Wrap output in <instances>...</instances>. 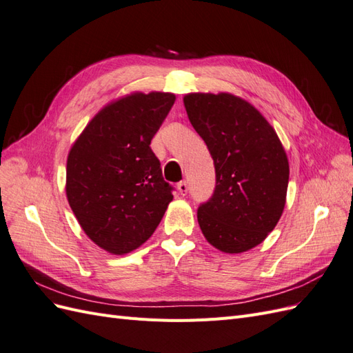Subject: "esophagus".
Instances as JSON below:
<instances>
[{
  "label": "esophagus",
  "instance_id": "1",
  "mask_svg": "<svg viewBox=\"0 0 353 353\" xmlns=\"http://www.w3.org/2000/svg\"><path fill=\"white\" fill-rule=\"evenodd\" d=\"M176 188H178V191H179L181 194L185 196V194H187V191H188V184H187V181H181V183H178Z\"/></svg>",
  "mask_w": 353,
  "mask_h": 353
}]
</instances>
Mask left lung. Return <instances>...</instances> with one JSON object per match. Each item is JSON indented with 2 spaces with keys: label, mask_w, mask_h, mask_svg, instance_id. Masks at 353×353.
<instances>
[{
  "label": "left lung",
  "mask_w": 353,
  "mask_h": 353,
  "mask_svg": "<svg viewBox=\"0 0 353 353\" xmlns=\"http://www.w3.org/2000/svg\"><path fill=\"white\" fill-rule=\"evenodd\" d=\"M184 105L216 174L212 197L197 210L203 236L221 252L250 250L284 210L290 174L284 147L268 121L236 95L193 92Z\"/></svg>",
  "instance_id": "left-lung-1"
}]
</instances>
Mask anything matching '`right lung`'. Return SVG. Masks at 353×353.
<instances>
[{
	"instance_id": "add662e5",
	"label": "right lung",
	"mask_w": 353,
	"mask_h": 353,
	"mask_svg": "<svg viewBox=\"0 0 353 353\" xmlns=\"http://www.w3.org/2000/svg\"><path fill=\"white\" fill-rule=\"evenodd\" d=\"M174 103L170 92H134L112 101L70 148L69 205L85 234L105 252L140 248L174 199L150 147Z\"/></svg>"
}]
</instances>
